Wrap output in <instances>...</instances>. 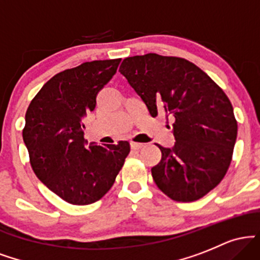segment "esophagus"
Returning <instances> with one entry per match:
<instances>
[{
  "label": "esophagus",
  "mask_w": 260,
  "mask_h": 260,
  "mask_svg": "<svg viewBox=\"0 0 260 260\" xmlns=\"http://www.w3.org/2000/svg\"><path fill=\"white\" fill-rule=\"evenodd\" d=\"M143 143H136V142H131V148L132 149H140L143 147Z\"/></svg>",
  "instance_id": "34e87169"
}]
</instances>
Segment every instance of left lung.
<instances>
[{"label":"left lung","instance_id":"obj_1","mask_svg":"<svg viewBox=\"0 0 260 260\" xmlns=\"http://www.w3.org/2000/svg\"><path fill=\"white\" fill-rule=\"evenodd\" d=\"M120 72L156 117L172 121L175 145L151 169L156 186L177 202L202 198L228 172L237 138L234 109L222 89L192 62L156 53L123 59Z\"/></svg>","mask_w":260,"mask_h":260}]
</instances>
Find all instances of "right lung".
Wrapping results in <instances>:
<instances>
[{"label": "right lung", "instance_id": "right-lung-1", "mask_svg": "<svg viewBox=\"0 0 260 260\" xmlns=\"http://www.w3.org/2000/svg\"><path fill=\"white\" fill-rule=\"evenodd\" d=\"M121 58L84 62L53 76L25 113L23 140L37 177L59 198L86 205L103 198L129 154V143L105 147L84 139V122L96 95Z\"/></svg>", "mask_w": 260, "mask_h": 260}]
</instances>
